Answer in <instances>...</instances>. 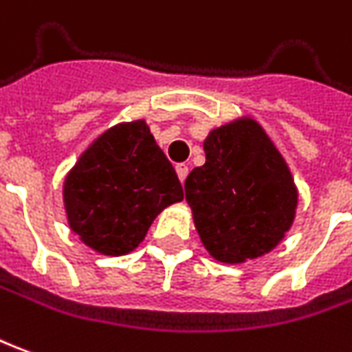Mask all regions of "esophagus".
I'll list each match as a JSON object with an SVG mask.
<instances>
[{
	"label": "esophagus",
	"instance_id": "34e87169",
	"mask_svg": "<svg viewBox=\"0 0 352 352\" xmlns=\"http://www.w3.org/2000/svg\"><path fill=\"white\" fill-rule=\"evenodd\" d=\"M175 171L177 175H179V179H181V183H184V179L188 175V164H177Z\"/></svg>",
	"mask_w": 352,
	"mask_h": 352
}]
</instances>
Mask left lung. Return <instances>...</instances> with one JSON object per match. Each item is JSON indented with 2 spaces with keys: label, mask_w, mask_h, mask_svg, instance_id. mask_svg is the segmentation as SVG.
<instances>
[{
  "label": "left lung",
  "mask_w": 352,
  "mask_h": 352,
  "mask_svg": "<svg viewBox=\"0 0 352 352\" xmlns=\"http://www.w3.org/2000/svg\"><path fill=\"white\" fill-rule=\"evenodd\" d=\"M206 164L186 181V201L206 250L223 263L270 252L296 213L289 169L253 120L213 129L204 142Z\"/></svg>",
  "instance_id": "1"
}]
</instances>
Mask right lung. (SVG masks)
Segmentation results:
<instances>
[{
	"mask_svg": "<svg viewBox=\"0 0 352 352\" xmlns=\"http://www.w3.org/2000/svg\"><path fill=\"white\" fill-rule=\"evenodd\" d=\"M181 200V181L144 122L100 135L65 183L70 227L104 255L135 250L160 211Z\"/></svg>",
	"mask_w": 352,
	"mask_h": 352,
	"instance_id": "add662e5",
	"label": "right lung"
}]
</instances>
